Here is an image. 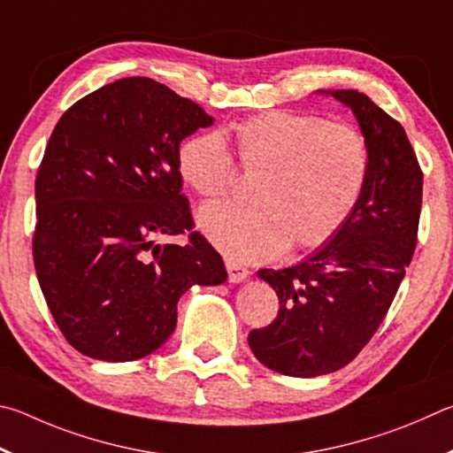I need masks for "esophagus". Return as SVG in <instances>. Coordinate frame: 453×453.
<instances>
[{
  "instance_id": "esophagus-1",
  "label": "esophagus",
  "mask_w": 453,
  "mask_h": 453,
  "mask_svg": "<svg viewBox=\"0 0 453 453\" xmlns=\"http://www.w3.org/2000/svg\"><path fill=\"white\" fill-rule=\"evenodd\" d=\"M226 271H228V280L231 282H242L249 276V268L234 263V260H226Z\"/></svg>"
}]
</instances>
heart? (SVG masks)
Wrapping results in <instances>:
<instances>
[{
  "label": "heart",
  "mask_w": 453,
  "mask_h": 453,
  "mask_svg": "<svg viewBox=\"0 0 453 453\" xmlns=\"http://www.w3.org/2000/svg\"><path fill=\"white\" fill-rule=\"evenodd\" d=\"M241 169L257 174L252 204H212L198 226L214 247L241 263L273 260L292 244L322 247L342 228L366 190L372 153L350 123L296 111H265L226 131ZM182 180L206 201L233 187L234 165L219 133H198L179 149Z\"/></svg>",
  "instance_id": "b5f03b06"
}]
</instances>
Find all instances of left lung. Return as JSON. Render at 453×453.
Returning <instances> with one entry per match:
<instances>
[{"mask_svg": "<svg viewBox=\"0 0 453 453\" xmlns=\"http://www.w3.org/2000/svg\"><path fill=\"white\" fill-rule=\"evenodd\" d=\"M330 93L352 109L366 134L372 171L350 220L303 263L258 276L279 295V314L250 330L266 368L314 378L350 364L376 334L418 242L424 173L403 127L366 95Z\"/></svg>", "mask_w": 453, "mask_h": 453, "instance_id": "1", "label": "left lung"}]
</instances>
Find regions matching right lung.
Returning a JSON list of instances; mask_svg holds the SVG:
<instances>
[{
	"label": "right lung",
	"mask_w": 453,
	"mask_h": 453,
	"mask_svg": "<svg viewBox=\"0 0 453 453\" xmlns=\"http://www.w3.org/2000/svg\"><path fill=\"white\" fill-rule=\"evenodd\" d=\"M209 125L203 107L149 77L85 95L55 125L35 179L34 265L61 334L89 358L155 352L179 298L226 280L180 193V141ZM187 232L182 248L154 242Z\"/></svg>",
	"instance_id": "obj_1"
}]
</instances>
